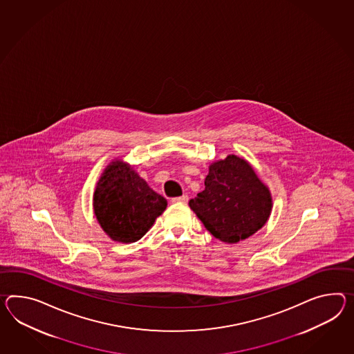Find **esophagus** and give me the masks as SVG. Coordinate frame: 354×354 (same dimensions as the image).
I'll use <instances>...</instances> for the list:
<instances>
[{
	"mask_svg": "<svg viewBox=\"0 0 354 354\" xmlns=\"http://www.w3.org/2000/svg\"><path fill=\"white\" fill-rule=\"evenodd\" d=\"M171 202L173 203H187L188 202V196H181V197H175V198L171 199Z\"/></svg>",
	"mask_w": 354,
	"mask_h": 354,
	"instance_id": "34e87169",
	"label": "esophagus"
}]
</instances>
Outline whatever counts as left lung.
I'll use <instances>...</instances> for the list:
<instances>
[{"label":"left lung","mask_w":354,"mask_h":354,"mask_svg":"<svg viewBox=\"0 0 354 354\" xmlns=\"http://www.w3.org/2000/svg\"><path fill=\"white\" fill-rule=\"evenodd\" d=\"M189 207L218 241L233 244L259 232L268 223L272 198L245 160L229 155L209 166L205 190Z\"/></svg>","instance_id":"8db88e82"}]
</instances>
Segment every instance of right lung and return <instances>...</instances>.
Masks as SVG:
<instances>
[{
    "mask_svg": "<svg viewBox=\"0 0 354 354\" xmlns=\"http://www.w3.org/2000/svg\"><path fill=\"white\" fill-rule=\"evenodd\" d=\"M166 206L167 201L121 160L104 169L93 196L97 221L104 233L119 243L139 241Z\"/></svg>",
    "mask_w": 354,
    "mask_h": 354,
    "instance_id": "add662e5",
    "label": "right lung"
}]
</instances>
